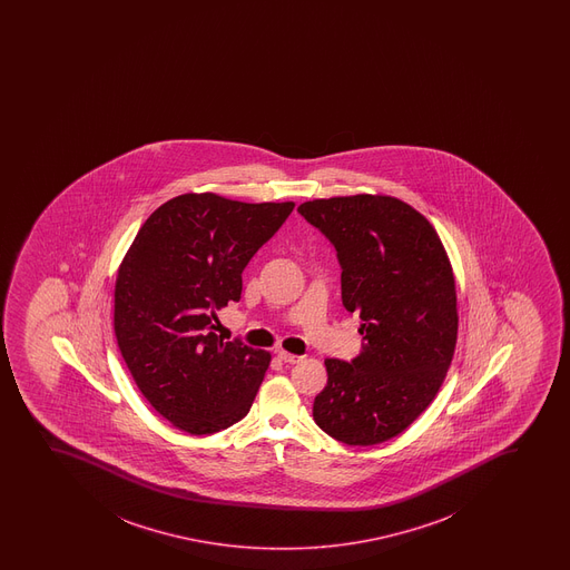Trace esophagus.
Masks as SVG:
<instances>
[{
  "label": "esophagus",
  "mask_w": 570,
  "mask_h": 570,
  "mask_svg": "<svg viewBox=\"0 0 570 570\" xmlns=\"http://www.w3.org/2000/svg\"><path fill=\"white\" fill-rule=\"evenodd\" d=\"M277 357L285 361V363H298V361H302L301 355L288 354L285 350H279V352H277Z\"/></svg>",
  "instance_id": "obj_1"
}]
</instances>
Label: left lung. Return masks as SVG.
Instances as JSON below:
<instances>
[{
    "label": "left lung",
    "instance_id": "1",
    "mask_svg": "<svg viewBox=\"0 0 570 570\" xmlns=\"http://www.w3.org/2000/svg\"><path fill=\"white\" fill-rule=\"evenodd\" d=\"M298 213L338 253L342 304L360 314L365 342L352 363L325 360L315 424L346 445H379L424 413L451 366L459 338L451 261L430 220L397 197H321Z\"/></svg>",
    "mask_w": 570,
    "mask_h": 570
}]
</instances>
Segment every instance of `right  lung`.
Returning <instances> with one entry per match:
<instances>
[{"mask_svg": "<svg viewBox=\"0 0 570 570\" xmlns=\"http://www.w3.org/2000/svg\"><path fill=\"white\" fill-rule=\"evenodd\" d=\"M295 209L188 191L151 213L119 264L114 331L157 413L190 435L249 413L272 354L224 342L216 309L242 298V272Z\"/></svg>", "mask_w": 570, "mask_h": 570, "instance_id": "obj_1", "label": "right lung"}]
</instances>
